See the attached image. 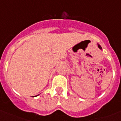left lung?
Here are the masks:
<instances>
[{"label": "left lung", "instance_id": "left-lung-1", "mask_svg": "<svg viewBox=\"0 0 121 121\" xmlns=\"http://www.w3.org/2000/svg\"><path fill=\"white\" fill-rule=\"evenodd\" d=\"M98 47L100 49H102V47H101V46H100L99 45H99H98Z\"/></svg>", "mask_w": 121, "mask_h": 121}]
</instances>
